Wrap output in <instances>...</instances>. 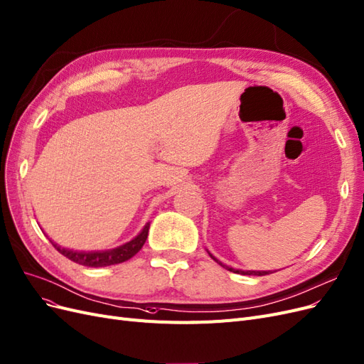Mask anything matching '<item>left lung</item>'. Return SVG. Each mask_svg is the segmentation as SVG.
<instances>
[{
  "label": "left lung",
  "instance_id": "8db88e82",
  "mask_svg": "<svg viewBox=\"0 0 364 364\" xmlns=\"http://www.w3.org/2000/svg\"><path fill=\"white\" fill-rule=\"evenodd\" d=\"M209 256L214 259L218 265H221L223 268H225L228 271H232V272H236V274H242V275H267L269 271H240V269H233V268H230V267H225V265H223V263L220 262V260H217L214 256H212L210 253H209Z\"/></svg>",
  "mask_w": 364,
  "mask_h": 364
}]
</instances>
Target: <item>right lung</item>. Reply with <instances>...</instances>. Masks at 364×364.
<instances>
[{
    "label": "right lung",
    "mask_w": 364,
    "mask_h": 364,
    "mask_svg": "<svg viewBox=\"0 0 364 364\" xmlns=\"http://www.w3.org/2000/svg\"><path fill=\"white\" fill-rule=\"evenodd\" d=\"M149 223L144 225V229L139 236H135L132 241L127 242L124 245H120L117 248L107 250V252H72V250L68 248H61L53 242V245L57 248V252H60L63 256L68 257L69 260L78 263V265L84 267H92V268H99V267H109V265H117V263L127 262L132 256L140 252L141 247L144 245L147 240V233H149Z\"/></svg>",
    "instance_id": "obj_1"
}]
</instances>
